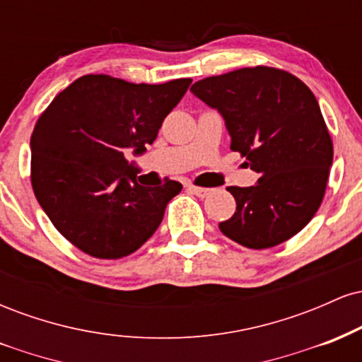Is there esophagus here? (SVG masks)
Segmentation results:
<instances>
[{
	"mask_svg": "<svg viewBox=\"0 0 362 362\" xmlns=\"http://www.w3.org/2000/svg\"><path fill=\"white\" fill-rule=\"evenodd\" d=\"M187 189H189L192 194L199 195V197H206V195H209L211 190H213V189H206V187H195V185H187Z\"/></svg>",
	"mask_w": 362,
	"mask_h": 362,
	"instance_id": "esophagus-1",
	"label": "esophagus"
}]
</instances>
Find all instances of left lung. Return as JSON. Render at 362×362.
Here are the masks:
<instances>
[{"label": "left lung", "mask_w": 362, "mask_h": 362, "mask_svg": "<svg viewBox=\"0 0 362 362\" xmlns=\"http://www.w3.org/2000/svg\"><path fill=\"white\" fill-rule=\"evenodd\" d=\"M190 91L221 114L230 148L260 175L252 187H228L236 211L219 223L221 233L255 250L300 233L322 204L334 160L311 90L288 71L257 66L204 78Z\"/></svg>", "instance_id": "1"}]
</instances>
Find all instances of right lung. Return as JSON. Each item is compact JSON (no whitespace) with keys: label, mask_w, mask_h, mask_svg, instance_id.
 <instances>
[{"label":"right lung","mask_w":362,"mask_h":362,"mask_svg":"<svg viewBox=\"0 0 362 362\" xmlns=\"http://www.w3.org/2000/svg\"><path fill=\"white\" fill-rule=\"evenodd\" d=\"M190 78L163 85L86 74L64 88L30 138L32 187L56 230L97 259H120L151 238L182 184L143 187L131 175Z\"/></svg>","instance_id":"add662e5"}]
</instances>
